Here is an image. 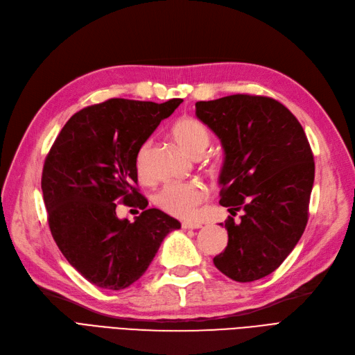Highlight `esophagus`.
Listing matches in <instances>:
<instances>
[{
    "label": "esophagus",
    "instance_id": "esophagus-1",
    "mask_svg": "<svg viewBox=\"0 0 355 355\" xmlns=\"http://www.w3.org/2000/svg\"><path fill=\"white\" fill-rule=\"evenodd\" d=\"M202 227L201 223H192V222H183L182 229H200Z\"/></svg>",
    "mask_w": 355,
    "mask_h": 355
}]
</instances>
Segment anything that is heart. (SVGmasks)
<instances>
[{
	"instance_id": "1",
	"label": "heart",
	"mask_w": 355,
	"mask_h": 355,
	"mask_svg": "<svg viewBox=\"0 0 355 355\" xmlns=\"http://www.w3.org/2000/svg\"><path fill=\"white\" fill-rule=\"evenodd\" d=\"M175 141L192 157H201L211 144L210 130L195 117L178 119L172 129ZM151 150V141H145L137 154V170L141 178H146V160ZM207 198V189L200 183H167L154 195L157 207L179 218H191L197 207Z\"/></svg>"
}]
</instances>
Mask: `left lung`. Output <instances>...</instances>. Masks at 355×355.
<instances>
[{
    "mask_svg": "<svg viewBox=\"0 0 355 355\" xmlns=\"http://www.w3.org/2000/svg\"><path fill=\"white\" fill-rule=\"evenodd\" d=\"M195 114L225 150L218 176L227 247L213 261L236 282L275 272L295 248L309 220L313 153L297 117L268 96L236 94L198 101ZM223 226V223H220Z\"/></svg>",
    "mask_w": 355,
    "mask_h": 355,
    "instance_id": "8db88e82",
    "label": "left lung"
}]
</instances>
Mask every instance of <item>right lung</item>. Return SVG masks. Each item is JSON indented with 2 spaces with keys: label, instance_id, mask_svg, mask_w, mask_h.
I'll return each mask as SVG.
<instances>
[{
  "label": "right lung",
  "instance_id": "1",
  "mask_svg": "<svg viewBox=\"0 0 355 355\" xmlns=\"http://www.w3.org/2000/svg\"><path fill=\"white\" fill-rule=\"evenodd\" d=\"M182 103L112 98L73 114L48 153L41 188L51 235L66 260L88 280L119 291L146 272L163 239L180 227L137 189L141 145ZM119 200L143 213L130 224Z\"/></svg>",
  "mask_w": 355,
  "mask_h": 355
}]
</instances>
